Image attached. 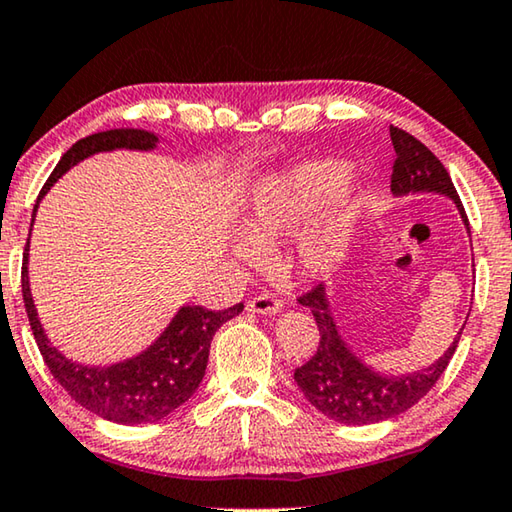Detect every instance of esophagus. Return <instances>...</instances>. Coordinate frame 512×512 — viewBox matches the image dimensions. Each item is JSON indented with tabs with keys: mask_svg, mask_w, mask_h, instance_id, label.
<instances>
[{
	"mask_svg": "<svg viewBox=\"0 0 512 512\" xmlns=\"http://www.w3.org/2000/svg\"><path fill=\"white\" fill-rule=\"evenodd\" d=\"M281 309V302L277 300V295L272 293H261L256 297H251L247 302V311L251 313H261V316H272V313H277Z\"/></svg>",
	"mask_w": 512,
	"mask_h": 512,
	"instance_id": "obj_1",
	"label": "esophagus"
}]
</instances>
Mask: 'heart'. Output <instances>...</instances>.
I'll list each match as a JSON object with an SVG mask.
<instances>
[{
	"mask_svg": "<svg viewBox=\"0 0 512 512\" xmlns=\"http://www.w3.org/2000/svg\"><path fill=\"white\" fill-rule=\"evenodd\" d=\"M350 180V167L334 160L297 164L295 169L265 178L242 210V233L235 251L242 261H261V249L295 233L290 258L304 274L318 277L343 261L350 247L352 212L345 203L324 208Z\"/></svg>",
	"mask_w": 512,
	"mask_h": 512,
	"instance_id": "obj_1",
	"label": "heart"
}]
</instances>
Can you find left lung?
<instances>
[{
	"mask_svg": "<svg viewBox=\"0 0 512 512\" xmlns=\"http://www.w3.org/2000/svg\"><path fill=\"white\" fill-rule=\"evenodd\" d=\"M396 160L391 167V192L396 196L410 192H437L455 201L462 222L469 224L453 180L428 146L400 128H389ZM300 304L309 306L316 318L320 341L304 366L295 368V382L306 400L329 419L345 426H366V423L387 421L403 414L435 387L446 371L455 348H458L462 327L451 348L435 364L410 375H382L368 368L364 361L352 355L343 338L338 336L336 322L329 313V302L322 283H316L300 297Z\"/></svg>",
	"mask_w": 512,
	"mask_h": 512,
	"instance_id": "left-lung-1",
	"label": "left lung"
}]
</instances>
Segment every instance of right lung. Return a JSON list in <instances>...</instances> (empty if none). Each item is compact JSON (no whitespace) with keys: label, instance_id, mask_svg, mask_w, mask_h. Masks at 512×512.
<instances>
[{"label":"right lung","instance_id":"obj_1","mask_svg":"<svg viewBox=\"0 0 512 512\" xmlns=\"http://www.w3.org/2000/svg\"><path fill=\"white\" fill-rule=\"evenodd\" d=\"M155 144L157 137L153 132L135 128L105 130L75 141L54 167L50 178L45 180L38 201L50 190L54 180L66 174L84 157L100 151H114V148L148 151ZM36 208L38 203L34 206V215ZM27 251L29 242L25 254H22V300H25L31 332H34L45 366L50 368L54 380L68 391V396L77 405L114 423H155L174 412L185 400H190L192 393L199 389L203 373H206L212 336L226 320L235 318L245 309L242 302L224 311L183 306L171 320V325L164 329V334L139 357L107 368L73 364L52 348L41 327V320L36 316L27 279Z\"/></svg>","mask_w":512,"mask_h":512}]
</instances>
